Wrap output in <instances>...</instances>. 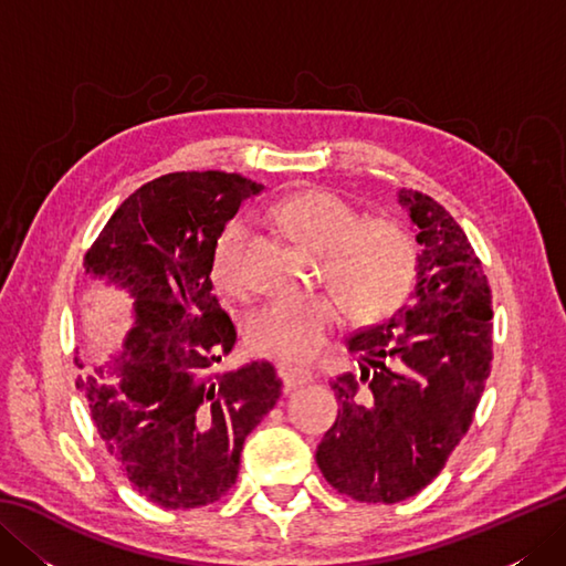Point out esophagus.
<instances>
[{
    "label": "esophagus",
    "mask_w": 566,
    "mask_h": 566,
    "mask_svg": "<svg viewBox=\"0 0 566 566\" xmlns=\"http://www.w3.org/2000/svg\"><path fill=\"white\" fill-rule=\"evenodd\" d=\"M280 377H282V384H284V391L302 389L311 381V375H298V371H290V369H280Z\"/></svg>",
    "instance_id": "esophagus-1"
}]
</instances>
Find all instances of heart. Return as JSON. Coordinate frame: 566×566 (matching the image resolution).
Listing matches in <instances>:
<instances>
[{"mask_svg":"<svg viewBox=\"0 0 566 566\" xmlns=\"http://www.w3.org/2000/svg\"><path fill=\"white\" fill-rule=\"evenodd\" d=\"M264 213L298 245L323 258L328 286L355 321L387 318L411 294L418 243L401 221L365 219L363 211L328 189L296 191ZM250 243V223L243 216L228 221L213 240L211 280L231 298H245L252 290ZM338 326L340 308L331 298L274 302L245 318V340L252 353L304 369L326 350Z\"/></svg>","mask_w":566,"mask_h":566,"instance_id":"1","label":"heart"}]
</instances>
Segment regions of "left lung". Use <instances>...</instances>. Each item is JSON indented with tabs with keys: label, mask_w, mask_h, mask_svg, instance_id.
I'll return each mask as SVG.
<instances>
[{
	"label": "left lung",
	"mask_w": 566,
	"mask_h": 566,
	"mask_svg": "<svg viewBox=\"0 0 566 566\" xmlns=\"http://www.w3.org/2000/svg\"><path fill=\"white\" fill-rule=\"evenodd\" d=\"M418 228L416 290L396 314L357 331L359 375L331 381L338 418L316 462L340 494L399 503L426 489L472 426L491 371V290L482 260L444 207L399 191Z\"/></svg>",
	"instance_id": "8db88e82"
}]
</instances>
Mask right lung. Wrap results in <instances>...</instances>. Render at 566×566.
<instances>
[{"label": "right lung", "instance_id": "1", "mask_svg": "<svg viewBox=\"0 0 566 566\" xmlns=\"http://www.w3.org/2000/svg\"><path fill=\"white\" fill-rule=\"evenodd\" d=\"M260 191L219 170L163 175L114 211L84 255V272L136 298V321L124 350L77 389L128 482L167 511L228 494L245 438L282 394L270 363L216 369L235 326L211 294V248Z\"/></svg>", "mask_w": 566, "mask_h": 566}]
</instances>
